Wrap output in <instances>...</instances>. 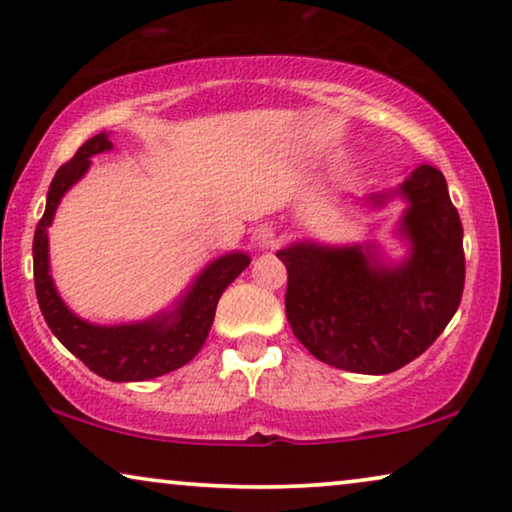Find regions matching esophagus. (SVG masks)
I'll use <instances>...</instances> for the list:
<instances>
[{"label":"esophagus","mask_w":512,"mask_h":512,"mask_svg":"<svg viewBox=\"0 0 512 512\" xmlns=\"http://www.w3.org/2000/svg\"><path fill=\"white\" fill-rule=\"evenodd\" d=\"M254 240L258 244V249H275L279 244V237L275 233V228L268 226V223H263V226L256 228Z\"/></svg>","instance_id":"obj_1"}]
</instances>
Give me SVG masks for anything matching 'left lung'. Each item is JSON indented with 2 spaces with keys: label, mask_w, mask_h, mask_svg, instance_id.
<instances>
[{
  "label": "left lung",
  "mask_w": 512,
  "mask_h": 512,
  "mask_svg": "<svg viewBox=\"0 0 512 512\" xmlns=\"http://www.w3.org/2000/svg\"><path fill=\"white\" fill-rule=\"evenodd\" d=\"M408 200L398 233L410 256L380 263L370 247L296 242L286 265V319L307 352L333 368L387 375L429 349L464 293V228L443 172L419 165L394 191ZM391 193L373 195L382 205Z\"/></svg>",
  "instance_id": "8db88e82"
}]
</instances>
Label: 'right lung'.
<instances>
[{
  "label": "right lung",
  "mask_w": 512,
  "mask_h": 512,
  "mask_svg": "<svg viewBox=\"0 0 512 512\" xmlns=\"http://www.w3.org/2000/svg\"><path fill=\"white\" fill-rule=\"evenodd\" d=\"M109 149V135L100 132V135L90 137L74 153V158L67 160L55 172L51 188H48L46 212L34 230V289H37V300L48 328L76 359H81L104 380L142 382L186 366L200 352L209 328H212L221 293L228 289L230 282H235V277L247 268L251 258L242 251L216 258L200 272L172 312L158 314L149 321L123 326H95L76 317L62 303L53 279L48 275L46 230L51 226L62 195L86 174L90 158Z\"/></svg>",
  "instance_id": "obj_1"
}]
</instances>
